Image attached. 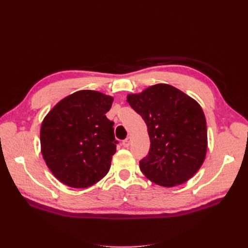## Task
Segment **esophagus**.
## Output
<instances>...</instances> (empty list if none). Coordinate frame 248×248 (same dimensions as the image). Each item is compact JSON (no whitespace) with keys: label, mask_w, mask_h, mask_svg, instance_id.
Returning <instances> with one entry per match:
<instances>
[{"label":"esophagus","mask_w":248,"mask_h":248,"mask_svg":"<svg viewBox=\"0 0 248 248\" xmlns=\"http://www.w3.org/2000/svg\"><path fill=\"white\" fill-rule=\"evenodd\" d=\"M130 141H131V139L130 138H127V139H125L124 140H123V146L125 147V148H128L129 147V145H130Z\"/></svg>","instance_id":"esophagus-1"}]
</instances>
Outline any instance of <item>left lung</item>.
<instances>
[{"mask_svg": "<svg viewBox=\"0 0 248 248\" xmlns=\"http://www.w3.org/2000/svg\"><path fill=\"white\" fill-rule=\"evenodd\" d=\"M127 102L144 119L151 142L140 161L142 174L163 187L188 181L207 152L206 118L200 104L167 84L127 95Z\"/></svg>", "mask_w": 248, "mask_h": 248, "instance_id": "obj_1", "label": "left lung"}]
</instances>
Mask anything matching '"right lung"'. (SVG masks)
Returning a JSON list of instances; mask_svg holds the SVG:
<instances>
[{
  "instance_id": "right-lung-1",
  "label": "right lung",
  "mask_w": 248,
  "mask_h": 248,
  "mask_svg": "<svg viewBox=\"0 0 248 248\" xmlns=\"http://www.w3.org/2000/svg\"><path fill=\"white\" fill-rule=\"evenodd\" d=\"M114 98L92 90L65 97L43 119V159L60 182L87 188L106 176L116 153L114 122L106 114Z\"/></svg>"
}]
</instances>
